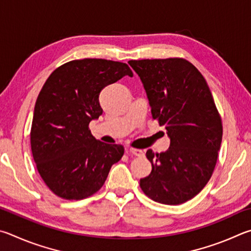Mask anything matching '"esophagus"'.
I'll list each match as a JSON object with an SVG mask.
<instances>
[{"label": "esophagus", "instance_id": "34e87169", "mask_svg": "<svg viewBox=\"0 0 251 251\" xmlns=\"http://www.w3.org/2000/svg\"><path fill=\"white\" fill-rule=\"evenodd\" d=\"M128 152H130L131 154H133V155H135V156H142V155L144 154L142 150H139V149H133V148L129 149Z\"/></svg>", "mask_w": 251, "mask_h": 251}]
</instances>
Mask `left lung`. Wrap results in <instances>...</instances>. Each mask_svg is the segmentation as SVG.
I'll use <instances>...</instances> for the list:
<instances>
[{
    "mask_svg": "<svg viewBox=\"0 0 251 251\" xmlns=\"http://www.w3.org/2000/svg\"><path fill=\"white\" fill-rule=\"evenodd\" d=\"M146 89L153 119L171 140L165 152L147 151L152 171L140 179L144 194L157 203L192 200L212 177L223 125L212 92L199 69L183 58L130 60Z\"/></svg>",
    "mask_w": 251,
    "mask_h": 251,
    "instance_id": "obj_1",
    "label": "left lung"
}]
</instances>
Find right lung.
Segmentation results:
<instances>
[{
  "label": "right lung",
  "mask_w": 251,
  "mask_h": 251,
  "mask_svg": "<svg viewBox=\"0 0 251 251\" xmlns=\"http://www.w3.org/2000/svg\"><path fill=\"white\" fill-rule=\"evenodd\" d=\"M125 76V63L85 58L59 66L35 103L30 148L39 175L55 195L83 200L98 192L125 148L95 139L89 123L102 114L100 91Z\"/></svg>",
  "instance_id": "add662e5"
}]
</instances>
